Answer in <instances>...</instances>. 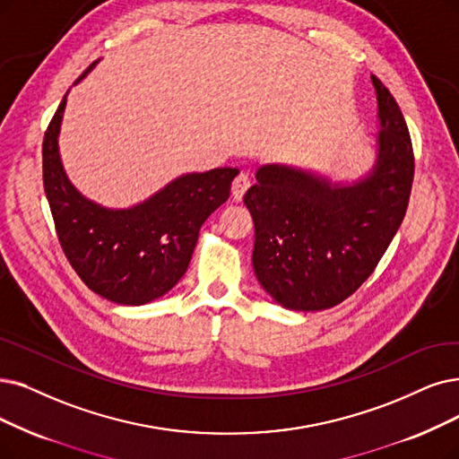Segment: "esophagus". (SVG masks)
I'll list each match as a JSON object with an SVG mask.
<instances>
[{
    "mask_svg": "<svg viewBox=\"0 0 459 459\" xmlns=\"http://www.w3.org/2000/svg\"><path fill=\"white\" fill-rule=\"evenodd\" d=\"M250 182H252V178H250V175H248V173L241 171L239 175H237V177L233 178V185H231L233 199L241 201V199H243V195H245V192L250 188Z\"/></svg>",
    "mask_w": 459,
    "mask_h": 459,
    "instance_id": "1",
    "label": "esophagus"
}]
</instances>
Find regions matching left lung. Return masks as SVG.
Returning a JSON list of instances; mask_svg holds the SVG:
<instances>
[{"instance_id": "obj_1", "label": "left lung", "mask_w": 459, "mask_h": 459, "mask_svg": "<svg viewBox=\"0 0 459 459\" xmlns=\"http://www.w3.org/2000/svg\"><path fill=\"white\" fill-rule=\"evenodd\" d=\"M378 156L354 185L264 166L245 194L254 220L252 265L269 296L291 310L335 307L371 277L405 218L414 178L409 127L375 75Z\"/></svg>"}]
</instances>
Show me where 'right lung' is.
Masks as SVG:
<instances>
[{
    "label": "right lung",
    "instance_id": "1",
    "mask_svg": "<svg viewBox=\"0 0 459 459\" xmlns=\"http://www.w3.org/2000/svg\"><path fill=\"white\" fill-rule=\"evenodd\" d=\"M64 108L65 96L45 132L43 185L67 262L91 291L113 303L161 298L186 273L199 228L226 204L239 169L182 175L132 209H105L82 197L64 173L58 154Z\"/></svg>",
    "mask_w": 459,
    "mask_h": 459
}]
</instances>
